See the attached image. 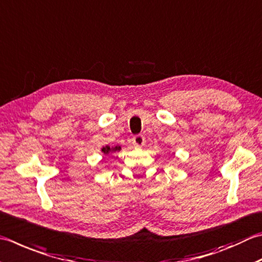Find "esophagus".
I'll use <instances>...</instances> for the list:
<instances>
[{"instance_id":"1","label":"esophagus","mask_w":262,"mask_h":262,"mask_svg":"<svg viewBox=\"0 0 262 262\" xmlns=\"http://www.w3.org/2000/svg\"><path fill=\"white\" fill-rule=\"evenodd\" d=\"M133 145L136 147H142L145 145V137L143 135H136L133 137Z\"/></svg>"}]
</instances>
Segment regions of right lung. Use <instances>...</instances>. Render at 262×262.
<instances>
[{
    "label": "right lung",
    "instance_id": "obj_1",
    "mask_svg": "<svg viewBox=\"0 0 262 262\" xmlns=\"http://www.w3.org/2000/svg\"><path fill=\"white\" fill-rule=\"evenodd\" d=\"M121 150V146H119V145H116V146H109V145H106V146H103L101 148V152L103 153L104 156H109L110 153H115V152H119Z\"/></svg>",
    "mask_w": 262,
    "mask_h": 262
}]
</instances>
